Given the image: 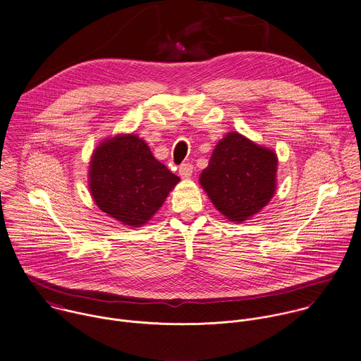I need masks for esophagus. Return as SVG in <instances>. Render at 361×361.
I'll use <instances>...</instances> for the list:
<instances>
[{
    "instance_id": "esophagus-1",
    "label": "esophagus",
    "mask_w": 361,
    "mask_h": 361,
    "mask_svg": "<svg viewBox=\"0 0 361 361\" xmlns=\"http://www.w3.org/2000/svg\"><path fill=\"white\" fill-rule=\"evenodd\" d=\"M192 170H194V167H192V164H190V163H184V164H181V166L178 167V173H180V176H181L183 178L191 177Z\"/></svg>"
}]
</instances>
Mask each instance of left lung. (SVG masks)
I'll return each instance as SVG.
<instances>
[{"label":"left lung","instance_id":"obj_1","mask_svg":"<svg viewBox=\"0 0 361 361\" xmlns=\"http://www.w3.org/2000/svg\"><path fill=\"white\" fill-rule=\"evenodd\" d=\"M276 167L274 152L243 135L228 133L214 149L200 183L219 212L243 222L274 197Z\"/></svg>","mask_w":361,"mask_h":361}]
</instances>
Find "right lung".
<instances>
[{
  "instance_id": "1",
  "label": "right lung",
  "mask_w": 361,
  "mask_h": 361,
  "mask_svg": "<svg viewBox=\"0 0 361 361\" xmlns=\"http://www.w3.org/2000/svg\"><path fill=\"white\" fill-rule=\"evenodd\" d=\"M89 178L97 207L132 226L146 224L180 181L135 135L103 142L93 153Z\"/></svg>"
}]
</instances>
